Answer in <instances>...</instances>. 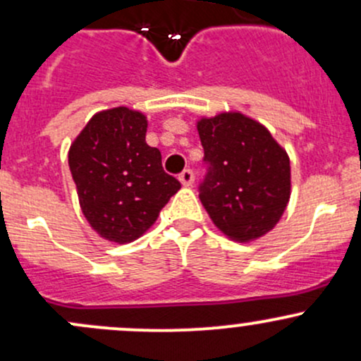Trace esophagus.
Listing matches in <instances>:
<instances>
[{
	"mask_svg": "<svg viewBox=\"0 0 361 361\" xmlns=\"http://www.w3.org/2000/svg\"><path fill=\"white\" fill-rule=\"evenodd\" d=\"M180 181L183 187H192L193 181H195V174H193L192 169H185V171L180 174Z\"/></svg>",
	"mask_w": 361,
	"mask_h": 361,
	"instance_id": "obj_1",
	"label": "esophagus"
}]
</instances>
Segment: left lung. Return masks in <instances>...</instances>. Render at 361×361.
<instances>
[{
  "label": "left lung",
  "instance_id": "obj_1",
  "mask_svg": "<svg viewBox=\"0 0 361 361\" xmlns=\"http://www.w3.org/2000/svg\"><path fill=\"white\" fill-rule=\"evenodd\" d=\"M207 174L200 202L221 233L238 243L267 235L291 197L286 149L267 128L240 111L197 121Z\"/></svg>",
  "mask_w": 361,
  "mask_h": 361
}]
</instances>
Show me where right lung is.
<instances>
[{
	"mask_svg": "<svg viewBox=\"0 0 361 361\" xmlns=\"http://www.w3.org/2000/svg\"><path fill=\"white\" fill-rule=\"evenodd\" d=\"M147 116L118 106L99 111L68 150L71 176L87 223L101 238H140L181 188L164 173L159 149L145 142Z\"/></svg>",
	"mask_w": 361,
	"mask_h": 361,
	"instance_id": "obj_1",
	"label": "right lung"
}]
</instances>
